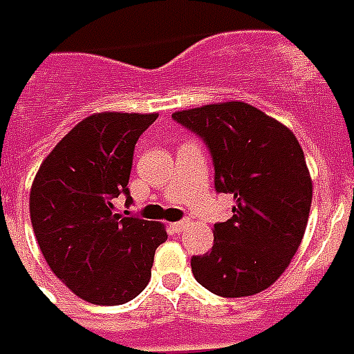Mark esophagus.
Masks as SVG:
<instances>
[{
	"label": "esophagus",
	"instance_id": "1",
	"mask_svg": "<svg viewBox=\"0 0 354 354\" xmlns=\"http://www.w3.org/2000/svg\"><path fill=\"white\" fill-rule=\"evenodd\" d=\"M185 225H187L185 220H183V222H174V224H169V230L174 231V233H179V231L185 230Z\"/></svg>",
	"mask_w": 354,
	"mask_h": 354
}]
</instances>
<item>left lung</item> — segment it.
Instances as JSON below:
<instances>
[{
	"mask_svg": "<svg viewBox=\"0 0 354 354\" xmlns=\"http://www.w3.org/2000/svg\"><path fill=\"white\" fill-rule=\"evenodd\" d=\"M212 156L216 192L231 194V218L214 224L211 252L192 257L194 278L220 297L272 286L297 254L312 205L304 151L288 127L246 102L175 111Z\"/></svg>",
	"mask_w": 354,
	"mask_h": 354,
	"instance_id": "obj_1",
	"label": "left lung"
}]
</instances>
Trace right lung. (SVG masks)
I'll list each match as a JSON object with an SVG mask.
<instances>
[{"mask_svg":"<svg viewBox=\"0 0 354 354\" xmlns=\"http://www.w3.org/2000/svg\"><path fill=\"white\" fill-rule=\"evenodd\" d=\"M156 113L102 111L80 121L44 158L29 194L37 243L66 288L98 306L124 304L151 278L166 227L113 212L129 190L138 138Z\"/></svg>","mask_w":354,"mask_h":354,"instance_id":"right-lung-1","label":"right lung"}]
</instances>
